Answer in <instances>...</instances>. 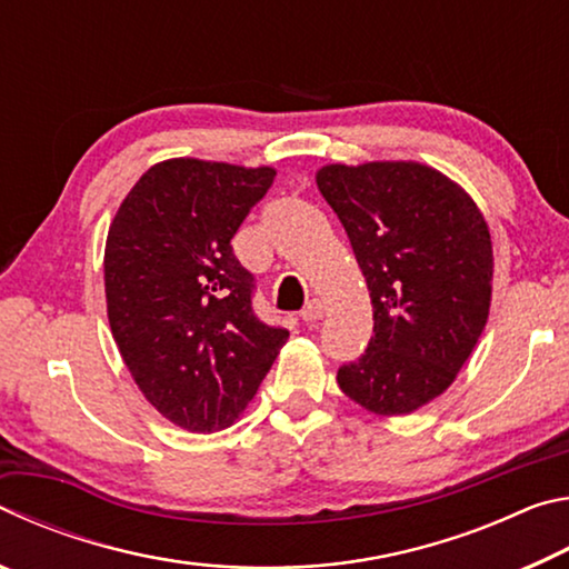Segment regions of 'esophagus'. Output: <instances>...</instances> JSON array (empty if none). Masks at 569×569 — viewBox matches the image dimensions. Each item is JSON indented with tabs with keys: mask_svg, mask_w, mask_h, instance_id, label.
<instances>
[{
	"mask_svg": "<svg viewBox=\"0 0 569 569\" xmlns=\"http://www.w3.org/2000/svg\"><path fill=\"white\" fill-rule=\"evenodd\" d=\"M321 316H323V303L319 301V298H311V301H308V303L303 306V311H301V319H303L306 323L319 321Z\"/></svg>",
	"mask_w": 569,
	"mask_h": 569,
	"instance_id": "34e87169",
	"label": "esophagus"
}]
</instances>
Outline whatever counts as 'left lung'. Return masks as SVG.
<instances>
[{"label": "left lung", "instance_id": "left-lung-1", "mask_svg": "<svg viewBox=\"0 0 569 569\" xmlns=\"http://www.w3.org/2000/svg\"><path fill=\"white\" fill-rule=\"evenodd\" d=\"M316 182L373 306L371 341L336 381L379 417L417 411L449 389L487 323L489 228L457 182L421 162L326 166Z\"/></svg>", "mask_w": 569, "mask_h": 569}]
</instances>
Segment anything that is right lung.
<instances>
[{
    "mask_svg": "<svg viewBox=\"0 0 569 569\" xmlns=\"http://www.w3.org/2000/svg\"><path fill=\"white\" fill-rule=\"evenodd\" d=\"M273 178V168L158 162L110 226L104 296L114 343L152 407L198 435L238 419L288 339L256 316L253 273L230 246Z\"/></svg>",
    "mask_w": 569,
    "mask_h": 569,
    "instance_id": "obj_1",
    "label": "right lung"
}]
</instances>
